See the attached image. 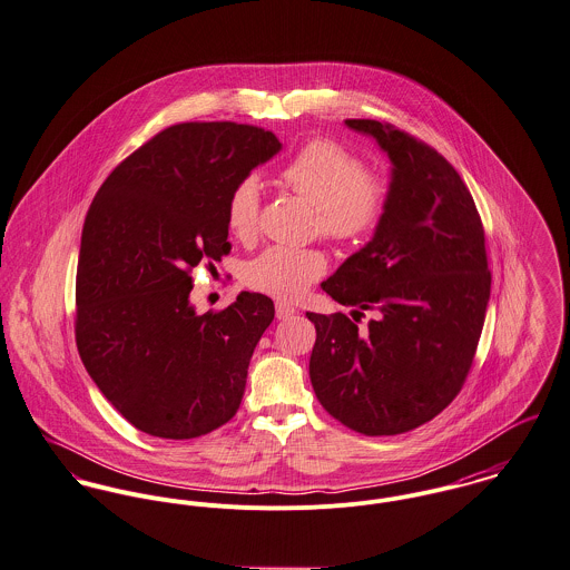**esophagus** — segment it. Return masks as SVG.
<instances>
[{
  "instance_id": "1",
  "label": "esophagus",
  "mask_w": 570,
  "mask_h": 570,
  "mask_svg": "<svg viewBox=\"0 0 570 570\" xmlns=\"http://www.w3.org/2000/svg\"><path fill=\"white\" fill-rule=\"evenodd\" d=\"M296 313V309L292 307V305H287V303H276V317L278 320H287V317H292Z\"/></svg>"
}]
</instances>
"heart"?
<instances>
[{"label": "heart", "mask_w": 570, "mask_h": 570, "mask_svg": "<svg viewBox=\"0 0 570 570\" xmlns=\"http://www.w3.org/2000/svg\"><path fill=\"white\" fill-rule=\"evenodd\" d=\"M281 183L315 208V228L342 246L367 242L381 226L392 196L390 178L365 171L355 153L331 139L305 144L281 169ZM261 191L257 178L239 180L226 203L230 233L250 242L259 233ZM320 248L272 246L244 267V283L281 301H298L326 272Z\"/></svg>", "instance_id": "heart-1"}]
</instances>
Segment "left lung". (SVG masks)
I'll return each mask as SVG.
<instances>
[{
    "label": "left lung",
    "instance_id": "8db88e82",
    "mask_svg": "<svg viewBox=\"0 0 570 570\" xmlns=\"http://www.w3.org/2000/svg\"><path fill=\"white\" fill-rule=\"evenodd\" d=\"M346 126L392 160L390 207L374 237L322 283L344 313L315 324L309 376L320 405L363 435H396L460 394L490 301L483 224L455 167L405 130L374 119Z\"/></svg>",
    "mask_w": 570,
    "mask_h": 570
}]
</instances>
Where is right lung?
I'll list each match as a JSON object with an SVG mask.
<instances>
[{
    "instance_id": "right-lung-1",
    "label": "right lung",
    "mask_w": 570,
    "mask_h": 570,
    "mask_svg": "<svg viewBox=\"0 0 570 570\" xmlns=\"http://www.w3.org/2000/svg\"><path fill=\"white\" fill-rule=\"evenodd\" d=\"M278 150L257 126L176 124L124 158L89 207L76 274L78 353L108 403L148 435L200 438L242 405L274 303L242 292L200 315L189 303L191 269L228 255V196Z\"/></svg>"
}]
</instances>
